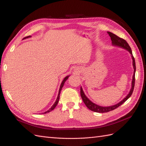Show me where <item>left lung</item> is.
I'll return each mask as SVG.
<instances>
[{
	"instance_id": "left-lung-1",
	"label": "left lung",
	"mask_w": 146,
	"mask_h": 146,
	"mask_svg": "<svg viewBox=\"0 0 146 146\" xmlns=\"http://www.w3.org/2000/svg\"><path fill=\"white\" fill-rule=\"evenodd\" d=\"M107 33L109 35L110 37H111V43L112 45L115 46H118V47H121L122 48H124L126 50H127L130 54H131V58H132V65L134 69V72H133V75L132 77V81H131V87L130 90V92L129 94L127 95L123 100L120 101L119 103L117 104L113 105V106H108V107H102L100 106H98L95 103H93L86 96V95L84 93L82 88L81 87V98L83 100V102H84V104H86V106L87 107L88 109H90L92 111H93L95 112H98V113H106V112H109L110 111L113 110L116 108L120 106L123 104L124 102H125L131 96V94L133 93L134 87H135V72H136V65H135V60L133 58V56L132 54V51H131V48L130 47L129 45L128 44L127 42L125 41V40L121 38V37L117 36L116 35L112 33L111 32H107Z\"/></svg>"
}]
</instances>
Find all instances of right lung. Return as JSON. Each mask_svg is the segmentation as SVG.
<instances>
[{"label":"right lung","mask_w":146,"mask_h":146,"mask_svg":"<svg viewBox=\"0 0 146 146\" xmlns=\"http://www.w3.org/2000/svg\"><path fill=\"white\" fill-rule=\"evenodd\" d=\"M31 36H27V37H24V38H23V39H27V38H29V37H31ZM70 76L68 75V76H67L66 77H65L64 79H63V81H62V83H61V84H60V88H59V93H58V97H57V99H56V101H55V102L54 103V104L51 106V107L50 108V109L48 110H47V111H46L45 112H44V113H48V112H50V111H52L54 108L56 107V106H57V104H58V102H59V97H60V91H61V90H62V87H63V86H64V84H65V81H67V80L68 79V77H69Z\"/></svg>","instance_id":"obj_1"}]
</instances>
